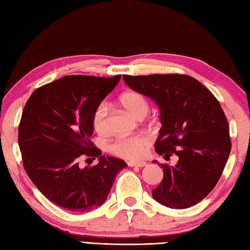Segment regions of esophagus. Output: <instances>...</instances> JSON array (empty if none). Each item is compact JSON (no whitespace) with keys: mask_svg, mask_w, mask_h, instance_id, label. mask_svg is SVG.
<instances>
[{"mask_svg":"<svg viewBox=\"0 0 250 250\" xmlns=\"http://www.w3.org/2000/svg\"><path fill=\"white\" fill-rule=\"evenodd\" d=\"M128 166L131 167H142L146 166V162H145V161H141V162H128Z\"/></svg>","mask_w":250,"mask_h":250,"instance_id":"1","label":"esophagus"}]
</instances>
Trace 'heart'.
Returning a JSON list of instances; mask_svg holds the SVG:
<instances>
[{
  "label": "heart",
  "instance_id": "obj_1",
  "mask_svg": "<svg viewBox=\"0 0 250 250\" xmlns=\"http://www.w3.org/2000/svg\"><path fill=\"white\" fill-rule=\"evenodd\" d=\"M120 104L131 115L142 118L149 110V103L141 92L129 90L124 92L119 98ZM92 128L100 135L109 132L108 107L104 103L97 105L91 117ZM151 143V139L146 134H134L130 137H119L108 146V151L113 155L126 160H138L146 153Z\"/></svg>",
  "mask_w": 250,
  "mask_h": 250
}]
</instances>
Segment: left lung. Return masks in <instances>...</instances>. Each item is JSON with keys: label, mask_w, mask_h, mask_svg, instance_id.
Wrapping results in <instances>:
<instances>
[{"label": "left lung", "mask_w": 250, "mask_h": 250, "mask_svg": "<svg viewBox=\"0 0 250 250\" xmlns=\"http://www.w3.org/2000/svg\"><path fill=\"white\" fill-rule=\"evenodd\" d=\"M124 80L159 105L156 153L166 160L179 156L175 167L160 164L163 179L152 191L154 200L171 208L197 204L221 179L231 149L229 125L216 97L188 75H124Z\"/></svg>", "instance_id": "1"}]
</instances>
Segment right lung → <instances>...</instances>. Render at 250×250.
<instances>
[{
	"label": "right lung",
	"mask_w": 250,
	"mask_h": 250,
	"mask_svg": "<svg viewBox=\"0 0 250 250\" xmlns=\"http://www.w3.org/2000/svg\"><path fill=\"white\" fill-rule=\"evenodd\" d=\"M121 78L69 75L34 90L22 112L19 146L25 172L43 195L59 207L84 213L101 206L124 160L101 155L90 141L91 117ZM82 156L100 158L83 169Z\"/></svg>",
	"instance_id": "add662e5"
}]
</instances>
